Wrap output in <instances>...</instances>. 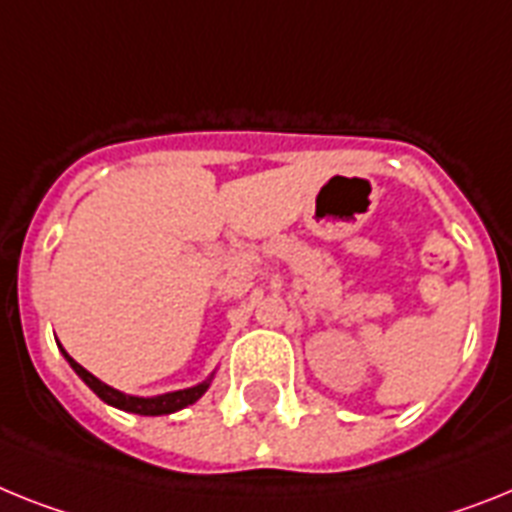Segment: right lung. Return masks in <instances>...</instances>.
Returning a JSON list of instances; mask_svg holds the SVG:
<instances>
[{
  "mask_svg": "<svg viewBox=\"0 0 512 512\" xmlns=\"http://www.w3.org/2000/svg\"><path fill=\"white\" fill-rule=\"evenodd\" d=\"M64 359L70 362V367L75 369L77 375L83 377V382L88 385L93 393L101 398V401H106L109 406H117V409L122 411H132V414H140V416H161V414H174V411L184 409V406H190V403H195L200 395L208 390L210 382H200V385H195V388H187V390H176V393H166V395H158V398H135V395H124L119 393V390L109 388L106 382H101L98 377H93L88 372V369H83L80 364L72 359L67 351L62 349Z\"/></svg>",
  "mask_w": 512,
  "mask_h": 512,
  "instance_id": "1",
  "label": "right lung"
}]
</instances>
